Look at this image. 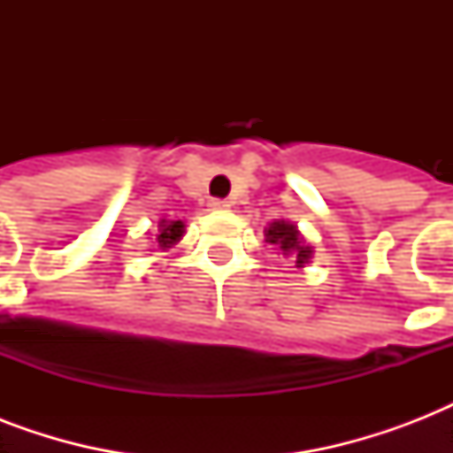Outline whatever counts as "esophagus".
Returning <instances> with one entry per match:
<instances>
[{"mask_svg":"<svg viewBox=\"0 0 453 453\" xmlns=\"http://www.w3.org/2000/svg\"><path fill=\"white\" fill-rule=\"evenodd\" d=\"M209 206H211V211H227V209H230V202H227V199H211Z\"/></svg>","mask_w":453,"mask_h":453,"instance_id":"1","label":"esophagus"}]
</instances>
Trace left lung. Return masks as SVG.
<instances>
[{
  "instance_id": "left-lung-1",
  "label": "left lung",
  "mask_w": 453,
  "mask_h": 453,
  "mask_svg": "<svg viewBox=\"0 0 453 453\" xmlns=\"http://www.w3.org/2000/svg\"><path fill=\"white\" fill-rule=\"evenodd\" d=\"M265 240H268L270 244H275V247L280 249V251H284V254H294L298 268H303V265L310 261V254H312V251H310V247L303 244V237L298 234L296 226H291V223H284V220L270 223V227L265 230Z\"/></svg>"
}]
</instances>
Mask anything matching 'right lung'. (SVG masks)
Listing matches in <instances>:
<instances>
[{"mask_svg":"<svg viewBox=\"0 0 453 453\" xmlns=\"http://www.w3.org/2000/svg\"><path fill=\"white\" fill-rule=\"evenodd\" d=\"M159 227H162V230L157 234V244L162 249H171L180 237H183V223H180V220H171V223L162 220V226Z\"/></svg>","mask_w":453,"mask_h":453,"instance_id":"add662e5","label":"right lung"}]
</instances>
